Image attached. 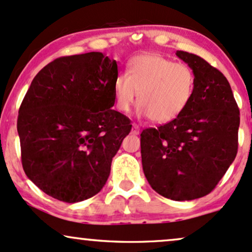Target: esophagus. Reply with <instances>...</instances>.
Returning <instances> with one entry per match:
<instances>
[{"mask_svg": "<svg viewBox=\"0 0 252 252\" xmlns=\"http://www.w3.org/2000/svg\"><path fill=\"white\" fill-rule=\"evenodd\" d=\"M139 131H140V127H139L137 124H133V126H132L133 134H139Z\"/></svg>", "mask_w": 252, "mask_h": 252, "instance_id": "obj_1", "label": "esophagus"}]
</instances>
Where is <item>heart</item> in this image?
Masks as SVG:
<instances>
[{
    "label": "heart",
    "instance_id": "1",
    "mask_svg": "<svg viewBox=\"0 0 252 252\" xmlns=\"http://www.w3.org/2000/svg\"><path fill=\"white\" fill-rule=\"evenodd\" d=\"M194 86L196 78L188 64L160 54L138 55L129 62L127 74L115 79V106L127 113L137 100L139 114L153 123H168L189 107Z\"/></svg>",
    "mask_w": 252,
    "mask_h": 252
}]
</instances>
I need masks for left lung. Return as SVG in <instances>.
I'll return each instance as SVG.
<instances>
[{
  "label": "left lung",
  "instance_id": "obj_1",
  "mask_svg": "<svg viewBox=\"0 0 252 252\" xmlns=\"http://www.w3.org/2000/svg\"><path fill=\"white\" fill-rule=\"evenodd\" d=\"M196 78L184 113L140 134L141 162L151 188L172 200L209 194L235 160L239 109L223 73L200 56L177 50Z\"/></svg>",
  "mask_w": 252,
  "mask_h": 252
}]
</instances>
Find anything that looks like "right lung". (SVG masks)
Here are the masks:
<instances>
[{"label":"right lung","mask_w":252,"mask_h":252,"mask_svg":"<svg viewBox=\"0 0 252 252\" xmlns=\"http://www.w3.org/2000/svg\"><path fill=\"white\" fill-rule=\"evenodd\" d=\"M118 64L102 53L62 56L32 79L20 106L22 166L48 196L78 203L107 182L113 157L131 132L114 111Z\"/></svg>","instance_id":"1"}]
</instances>
